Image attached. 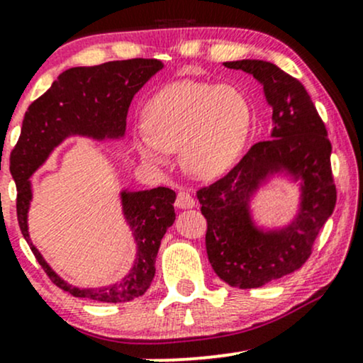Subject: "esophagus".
I'll list each match as a JSON object with an SVG mask.
<instances>
[{
  "label": "esophagus",
  "instance_id": "esophagus-1",
  "mask_svg": "<svg viewBox=\"0 0 363 363\" xmlns=\"http://www.w3.org/2000/svg\"><path fill=\"white\" fill-rule=\"evenodd\" d=\"M194 205L196 201L193 196L187 193V191H179L177 199H176V206L179 210H189V208H194Z\"/></svg>",
  "mask_w": 363,
  "mask_h": 363
}]
</instances>
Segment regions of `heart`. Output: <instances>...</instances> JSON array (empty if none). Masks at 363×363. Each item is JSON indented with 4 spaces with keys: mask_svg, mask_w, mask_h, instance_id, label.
Wrapping results in <instances>:
<instances>
[{
    "mask_svg": "<svg viewBox=\"0 0 363 363\" xmlns=\"http://www.w3.org/2000/svg\"><path fill=\"white\" fill-rule=\"evenodd\" d=\"M251 109L234 86L176 82L147 104L145 129L135 148L147 164L162 165L167 152L181 150V164L199 179L222 176L247 140Z\"/></svg>",
    "mask_w": 363,
    "mask_h": 363,
    "instance_id": "b5f03b06",
    "label": "heart"
}]
</instances>
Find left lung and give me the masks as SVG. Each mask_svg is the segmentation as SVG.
Returning <instances> with one entry per match:
<instances>
[{"label":"left lung","instance_id":"left-lung-1","mask_svg":"<svg viewBox=\"0 0 363 363\" xmlns=\"http://www.w3.org/2000/svg\"><path fill=\"white\" fill-rule=\"evenodd\" d=\"M251 74L273 111L272 140L261 141L215 184L196 193L208 222L211 268L235 289H257L298 269L311 256L319 230L333 215L336 189L331 143L303 85L261 60L223 62ZM273 184L298 189L294 213L281 224H261L257 196Z\"/></svg>","mask_w":363,"mask_h":363}]
</instances>
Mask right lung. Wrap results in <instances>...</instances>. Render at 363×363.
Masks as SVG:
<instances>
[{
  "label": "right lung",
  "instance_id": "right-lung-1",
  "mask_svg": "<svg viewBox=\"0 0 363 363\" xmlns=\"http://www.w3.org/2000/svg\"><path fill=\"white\" fill-rule=\"evenodd\" d=\"M160 69H164L162 61L141 57L69 68L25 112L22 133L10 158V172L16 184L20 230L48 277L74 297L118 303L141 297L148 290L155 277L162 237L176 220V193L169 187L145 191L121 187V215L136 247L135 261L121 280L104 286L82 289L54 272L30 240L28 211L34 199L30 177L66 140L77 136L99 143L124 140L126 116L133 97Z\"/></svg>",
  "mask_w": 363,
  "mask_h": 363
}]
</instances>
